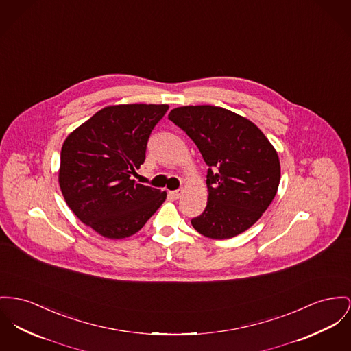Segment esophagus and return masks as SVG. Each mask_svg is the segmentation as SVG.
I'll return each instance as SVG.
<instances>
[{"mask_svg": "<svg viewBox=\"0 0 351 351\" xmlns=\"http://www.w3.org/2000/svg\"><path fill=\"white\" fill-rule=\"evenodd\" d=\"M182 194V189H178V190H171L169 191V195L173 198V199H178Z\"/></svg>", "mask_w": 351, "mask_h": 351, "instance_id": "1", "label": "esophagus"}]
</instances>
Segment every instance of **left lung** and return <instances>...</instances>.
I'll return each instance as SVG.
<instances>
[{"instance_id": "left-lung-1", "label": "left lung", "mask_w": 351, "mask_h": 351, "mask_svg": "<svg viewBox=\"0 0 351 351\" xmlns=\"http://www.w3.org/2000/svg\"><path fill=\"white\" fill-rule=\"evenodd\" d=\"M169 119L194 141L209 166L208 205L191 219L193 228L213 239L247 230L278 190L280 158L273 145L252 121L219 106L176 108Z\"/></svg>"}]
</instances>
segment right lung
I'll use <instances>...</instances> for the list:
<instances>
[{"instance_id":"1","label":"right lung","mask_w":351,"mask_h":351,"mask_svg":"<svg viewBox=\"0 0 351 351\" xmlns=\"http://www.w3.org/2000/svg\"><path fill=\"white\" fill-rule=\"evenodd\" d=\"M167 105L130 104L97 112L61 149L58 182L81 222L110 239L142 229L166 199V191L130 180L145 162L152 130Z\"/></svg>"}]
</instances>
